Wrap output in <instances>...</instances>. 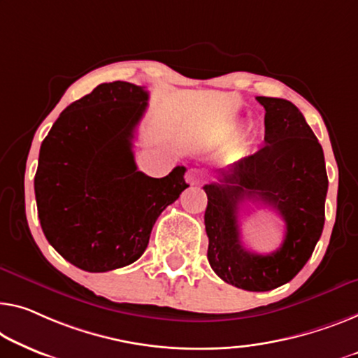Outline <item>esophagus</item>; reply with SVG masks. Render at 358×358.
Instances as JSON below:
<instances>
[{
	"label": "esophagus",
	"mask_w": 358,
	"mask_h": 358,
	"mask_svg": "<svg viewBox=\"0 0 358 358\" xmlns=\"http://www.w3.org/2000/svg\"><path fill=\"white\" fill-rule=\"evenodd\" d=\"M202 181H204V177H202V173L199 172V170L189 169L188 172H186V183H189V185H201Z\"/></svg>",
	"instance_id": "esophagus-1"
}]
</instances>
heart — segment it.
Listing matches in <instances>:
<instances>
[{
	"instance_id": "obj_1",
	"label": "heart",
	"mask_w": 358,
	"mask_h": 358,
	"mask_svg": "<svg viewBox=\"0 0 358 358\" xmlns=\"http://www.w3.org/2000/svg\"><path fill=\"white\" fill-rule=\"evenodd\" d=\"M238 124H230V125H227L225 128H223V130L220 131V136L222 138H228V136H233L234 133L238 131Z\"/></svg>"
}]
</instances>
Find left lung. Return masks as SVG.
I'll return each mask as SVG.
<instances>
[{
    "mask_svg": "<svg viewBox=\"0 0 358 358\" xmlns=\"http://www.w3.org/2000/svg\"><path fill=\"white\" fill-rule=\"evenodd\" d=\"M257 101L265 108V146L204 186V223L212 270L228 285L260 292L291 281L310 259L324 225L328 177L322 145L302 112L281 98ZM243 200L273 206L285 220V239L271 255L250 253L241 244Z\"/></svg>",
    "mask_w": 358,
    "mask_h": 358,
    "instance_id": "8db88e82",
    "label": "left lung"
}]
</instances>
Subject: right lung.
Masks as SVG:
<instances>
[{
	"instance_id": "1",
	"label": "right lung",
	"mask_w": 358,
	"mask_h": 358,
	"mask_svg": "<svg viewBox=\"0 0 358 358\" xmlns=\"http://www.w3.org/2000/svg\"><path fill=\"white\" fill-rule=\"evenodd\" d=\"M148 99L145 87L101 83L67 106L41 143L35 173L41 230L85 271L140 259L157 217L189 186L181 165L164 178L136 167L133 138Z\"/></svg>"
}]
</instances>
